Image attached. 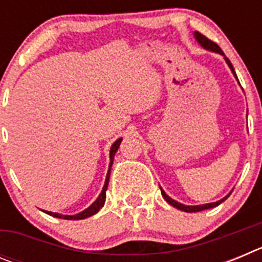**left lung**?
Here are the masks:
<instances>
[{
	"instance_id": "8db88e82",
	"label": "left lung",
	"mask_w": 262,
	"mask_h": 262,
	"mask_svg": "<svg viewBox=\"0 0 262 262\" xmlns=\"http://www.w3.org/2000/svg\"><path fill=\"white\" fill-rule=\"evenodd\" d=\"M193 35H194V38H195V40L198 41V45H200L201 47L205 48V50H207V51H210V52H215V53H219V55H222V56L224 57V60H226L227 66L230 67L231 72H232V75L235 76V78H236V80H237V76H236L235 69H233L232 64H231L230 60L227 59L226 55H224V53H223V51H222L221 48H219V46H217L216 43H214V41L210 40V39L206 38L205 35H202V34H201V32H198V31H194ZM237 82H239V80H237ZM239 84H240V82H239ZM160 190H161V195H163V198L166 201V202L169 203V205H172L173 207H176V209L181 210V211H185V212H198V211H202V210H207V209H212V207H216V206L221 205L222 202H224V201H226L227 198L230 196V194L232 193V191H230V193L227 194V195L224 196V198H222V200L216 201V202L205 203V205L187 206V205H184V203L177 202V201H174V200H173V198H170V196H169L168 194H166L165 191H164L163 189H161V187H160Z\"/></svg>"
}]
</instances>
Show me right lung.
<instances>
[{
    "mask_svg": "<svg viewBox=\"0 0 262 262\" xmlns=\"http://www.w3.org/2000/svg\"><path fill=\"white\" fill-rule=\"evenodd\" d=\"M120 143H122V138L117 139L114 143H113V145H111L110 148V164H108V170H107V174H106V180H105V185H103L102 187V191L99 193L98 198H97L96 201H94L92 205L88 207V209H85L84 211L78 212V214L76 215H62V214H59V212H52V211H46V210H41L43 212H46V214L51 215V216H55V217H59V219H67V221H80V219H85V217H89L92 216V215L97 214V212L99 211V210L102 209L103 205H105V201H106V190H107V186H108V180H110V172H111V166H113V163H114V156L115 154H117L118 148H119Z\"/></svg>",
    "mask_w": 262,
    "mask_h": 262,
    "instance_id": "right-lung-1",
    "label": "right lung"
}]
</instances>
